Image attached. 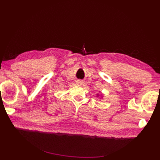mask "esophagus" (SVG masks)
I'll list each match as a JSON object with an SVG mask.
<instances>
[{
  "instance_id": "1",
  "label": "esophagus",
  "mask_w": 160,
  "mask_h": 160,
  "mask_svg": "<svg viewBox=\"0 0 160 160\" xmlns=\"http://www.w3.org/2000/svg\"><path fill=\"white\" fill-rule=\"evenodd\" d=\"M82 83H83L82 81H81V80H78L76 82V84H78V85H82Z\"/></svg>"
}]
</instances>
